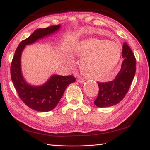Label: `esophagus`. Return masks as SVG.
<instances>
[{"instance_id": "34e87169", "label": "esophagus", "mask_w": 150, "mask_h": 150, "mask_svg": "<svg viewBox=\"0 0 150 150\" xmlns=\"http://www.w3.org/2000/svg\"><path fill=\"white\" fill-rule=\"evenodd\" d=\"M77 81L78 82H79V83H81V84L84 83V82H85L84 79L83 78H82L81 77H79L77 78Z\"/></svg>"}]
</instances>
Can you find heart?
Segmentation results:
<instances>
[{"mask_svg": "<svg viewBox=\"0 0 150 150\" xmlns=\"http://www.w3.org/2000/svg\"><path fill=\"white\" fill-rule=\"evenodd\" d=\"M73 53L83 57L81 67L88 77L103 80L113 71L121 57L119 46L108 40L97 39L81 41L73 48Z\"/></svg>", "mask_w": 150, "mask_h": 150, "instance_id": "heart-1", "label": "heart"}]
</instances>
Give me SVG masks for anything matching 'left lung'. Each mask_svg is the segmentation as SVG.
Segmentation results:
<instances>
[{
  "label": "left lung",
  "instance_id": "1",
  "mask_svg": "<svg viewBox=\"0 0 150 150\" xmlns=\"http://www.w3.org/2000/svg\"><path fill=\"white\" fill-rule=\"evenodd\" d=\"M123 62L119 73L112 81L98 82V93L94 101L95 106L106 108L114 106L122 100L128 93L136 71V59L126 42L122 46Z\"/></svg>",
  "mask_w": 150,
  "mask_h": 150
}]
</instances>
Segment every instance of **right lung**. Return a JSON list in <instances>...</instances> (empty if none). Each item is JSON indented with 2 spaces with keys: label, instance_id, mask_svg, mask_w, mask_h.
Instances as JSON below:
<instances>
[{
  "label": "right lung",
  "instance_id": "right-lung-1",
  "mask_svg": "<svg viewBox=\"0 0 150 150\" xmlns=\"http://www.w3.org/2000/svg\"><path fill=\"white\" fill-rule=\"evenodd\" d=\"M60 28V25H56L35 31L29 37L18 44L12 60L11 78L15 90L22 102L34 110L46 112L54 109L62 97L67 86L76 81L72 75H53L44 84L33 86L25 81L22 74L21 57L26 45L55 33Z\"/></svg>",
  "mask_w": 150,
  "mask_h": 150
}]
</instances>
